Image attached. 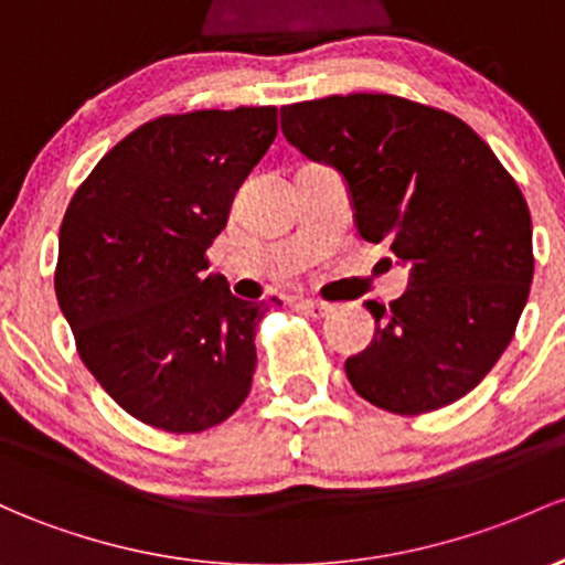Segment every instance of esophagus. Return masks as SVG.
<instances>
[{"label": "esophagus", "instance_id": "obj_1", "mask_svg": "<svg viewBox=\"0 0 565 565\" xmlns=\"http://www.w3.org/2000/svg\"><path fill=\"white\" fill-rule=\"evenodd\" d=\"M299 312H305L307 318L323 320V318H329V315L333 312V307H331V305H326V301L305 299V301H299Z\"/></svg>", "mask_w": 565, "mask_h": 565}]
</instances>
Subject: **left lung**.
Segmentation results:
<instances>
[{
	"label": "left lung",
	"mask_w": 565,
	"mask_h": 565,
	"mask_svg": "<svg viewBox=\"0 0 565 565\" xmlns=\"http://www.w3.org/2000/svg\"><path fill=\"white\" fill-rule=\"evenodd\" d=\"M282 135L344 174L358 234L412 266L382 307L374 342L348 358L361 398L393 415L441 409L475 391L512 342L533 280L525 196L471 126L393 94L285 105Z\"/></svg>",
	"instance_id": "8db88e82"
}]
</instances>
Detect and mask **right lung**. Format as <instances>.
<instances>
[{"label":"right lung","instance_id":"right-lung-1","mask_svg":"<svg viewBox=\"0 0 565 565\" xmlns=\"http://www.w3.org/2000/svg\"><path fill=\"white\" fill-rule=\"evenodd\" d=\"M275 137L277 107L159 115L102 156L66 204L58 307L88 372L145 426L202 434L250 393L269 305L202 271Z\"/></svg>","mask_w":565,"mask_h":565}]
</instances>
